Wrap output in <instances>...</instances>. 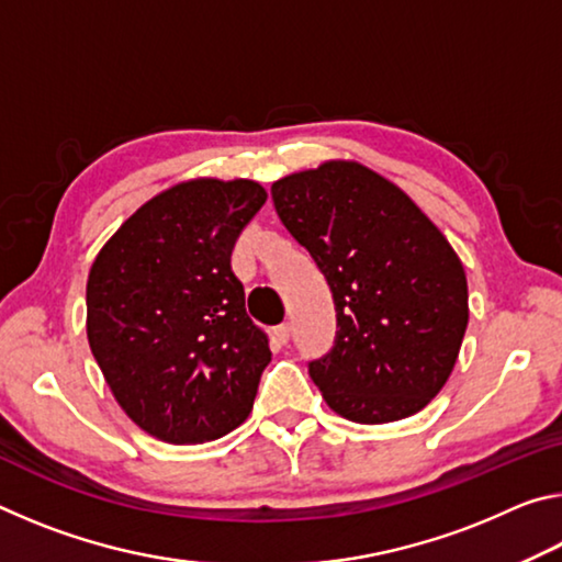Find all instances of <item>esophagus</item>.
<instances>
[{"label": "esophagus", "mask_w": 562, "mask_h": 562, "mask_svg": "<svg viewBox=\"0 0 562 562\" xmlns=\"http://www.w3.org/2000/svg\"><path fill=\"white\" fill-rule=\"evenodd\" d=\"M290 341V325H278L272 329V345L274 347H284Z\"/></svg>", "instance_id": "esophagus-1"}]
</instances>
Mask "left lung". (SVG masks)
<instances>
[{
    "instance_id": "left-lung-1",
    "label": "left lung",
    "mask_w": 562,
    "mask_h": 562,
    "mask_svg": "<svg viewBox=\"0 0 562 562\" xmlns=\"http://www.w3.org/2000/svg\"><path fill=\"white\" fill-rule=\"evenodd\" d=\"M282 225L325 274L337 337L310 376L357 424L406 418L451 376L469 284L449 240L392 180L329 160L272 183Z\"/></svg>"
}]
</instances>
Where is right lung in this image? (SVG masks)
<instances>
[{
  "label": "right lung",
  "mask_w": 562,
  "mask_h": 562,
  "mask_svg": "<svg viewBox=\"0 0 562 562\" xmlns=\"http://www.w3.org/2000/svg\"><path fill=\"white\" fill-rule=\"evenodd\" d=\"M265 201L255 180L178 183L140 205L91 265V351L123 412L160 441L221 439L250 414L272 355L231 255Z\"/></svg>",
  "instance_id": "right-lung-1"
}]
</instances>
